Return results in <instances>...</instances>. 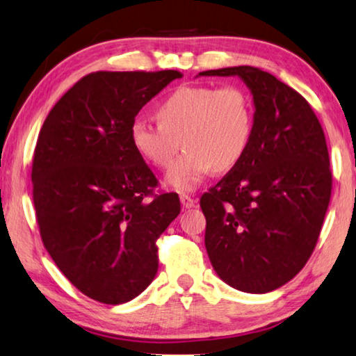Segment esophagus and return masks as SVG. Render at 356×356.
Instances as JSON below:
<instances>
[{
	"instance_id": "1",
	"label": "esophagus",
	"mask_w": 356,
	"mask_h": 356,
	"mask_svg": "<svg viewBox=\"0 0 356 356\" xmlns=\"http://www.w3.org/2000/svg\"><path fill=\"white\" fill-rule=\"evenodd\" d=\"M180 202H182V206L185 209H191V207L196 206V200H193L188 195H180Z\"/></svg>"
}]
</instances>
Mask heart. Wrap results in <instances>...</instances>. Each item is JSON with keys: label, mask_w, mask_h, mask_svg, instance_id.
<instances>
[{"label": "heart", "mask_w": 356, "mask_h": 356, "mask_svg": "<svg viewBox=\"0 0 356 356\" xmlns=\"http://www.w3.org/2000/svg\"><path fill=\"white\" fill-rule=\"evenodd\" d=\"M158 123L136 118L129 129L133 147L145 161L168 169L180 140L187 150L166 176L169 188L190 193L207 174L228 171L244 156L253 133V106L238 86L180 87L156 107Z\"/></svg>", "instance_id": "heart-1"}]
</instances>
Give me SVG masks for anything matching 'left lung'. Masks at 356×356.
Segmentation results:
<instances>
[{"mask_svg":"<svg viewBox=\"0 0 356 356\" xmlns=\"http://www.w3.org/2000/svg\"><path fill=\"white\" fill-rule=\"evenodd\" d=\"M200 76H238L255 107L244 156L201 196L209 259L233 289L273 291L307 263L328 211L332 177L323 128L296 90L259 67Z\"/></svg>","mask_w":356,"mask_h":356,"instance_id":"left-lung-1","label":"left lung"}]
</instances>
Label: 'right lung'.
I'll use <instances>...</instances> for the list:
<instances>
[{
    "mask_svg": "<svg viewBox=\"0 0 356 356\" xmlns=\"http://www.w3.org/2000/svg\"><path fill=\"white\" fill-rule=\"evenodd\" d=\"M179 71H98L56 103L39 131L33 201L41 238L66 279L104 304L139 296L158 270L156 239L179 216L176 193L133 147L138 112Z\"/></svg>",
    "mask_w": 356,
    "mask_h": 356,
    "instance_id": "1",
    "label": "right lung"
}]
</instances>
